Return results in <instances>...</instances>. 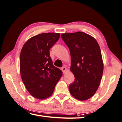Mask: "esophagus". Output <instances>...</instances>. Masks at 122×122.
Here are the masks:
<instances>
[{
    "instance_id": "obj_1",
    "label": "esophagus",
    "mask_w": 122,
    "mask_h": 122,
    "mask_svg": "<svg viewBox=\"0 0 122 122\" xmlns=\"http://www.w3.org/2000/svg\"><path fill=\"white\" fill-rule=\"evenodd\" d=\"M61 71H63V74H66L67 72V69L65 67H61Z\"/></svg>"
}]
</instances>
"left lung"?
Wrapping results in <instances>:
<instances>
[{
    "instance_id": "8db88e82",
    "label": "left lung",
    "mask_w": 122,
    "mask_h": 122,
    "mask_svg": "<svg viewBox=\"0 0 122 122\" xmlns=\"http://www.w3.org/2000/svg\"><path fill=\"white\" fill-rule=\"evenodd\" d=\"M61 37L69 48L70 69L75 78L70 92L76 99L86 101L95 94L102 79L103 62L100 46L93 36L84 32L64 33Z\"/></svg>"
}]
</instances>
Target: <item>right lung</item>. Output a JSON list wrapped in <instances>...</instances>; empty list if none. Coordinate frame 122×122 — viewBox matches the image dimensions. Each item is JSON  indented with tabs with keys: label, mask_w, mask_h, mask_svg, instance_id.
<instances>
[{
	"label": "right lung",
	"mask_w": 122,
	"mask_h": 122,
	"mask_svg": "<svg viewBox=\"0 0 122 122\" xmlns=\"http://www.w3.org/2000/svg\"><path fill=\"white\" fill-rule=\"evenodd\" d=\"M59 33L38 34L27 41L20 56L21 77L32 97L44 100L52 95L63 72L53 65L50 49L58 40Z\"/></svg>",
	"instance_id": "obj_1"
}]
</instances>
